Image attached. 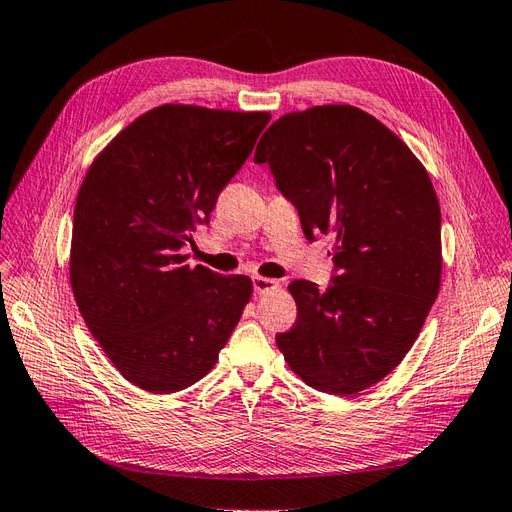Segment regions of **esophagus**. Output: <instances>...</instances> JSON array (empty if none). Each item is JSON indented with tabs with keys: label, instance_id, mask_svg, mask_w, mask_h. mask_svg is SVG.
Masks as SVG:
<instances>
[{
	"label": "esophagus",
	"instance_id": "34e87169",
	"mask_svg": "<svg viewBox=\"0 0 512 512\" xmlns=\"http://www.w3.org/2000/svg\"><path fill=\"white\" fill-rule=\"evenodd\" d=\"M252 286H254L256 295H265V293H269V290L278 288L280 282L271 280V278H260V275H256V278H252Z\"/></svg>",
	"mask_w": 512,
	"mask_h": 512
}]
</instances>
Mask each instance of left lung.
Returning <instances> with one entry per match:
<instances>
[{
  "instance_id": "left-lung-1",
  "label": "left lung",
  "mask_w": 512,
  "mask_h": 512,
  "mask_svg": "<svg viewBox=\"0 0 512 512\" xmlns=\"http://www.w3.org/2000/svg\"><path fill=\"white\" fill-rule=\"evenodd\" d=\"M308 241L329 234L334 275L288 286L297 321L275 336L310 388L336 396L379 383L416 342L441 280V213L407 144L353 105L275 120L256 146Z\"/></svg>"
}]
</instances>
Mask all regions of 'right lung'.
Segmentation results:
<instances>
[{"instance_id": "obj_1", "label": "right lung", "mask_w": 512, "mask_h": 512, "mask_svg": "<svg viewBox=\"0 0 512 512\" xmlns=\"http://www.w3.org/2000/svg\"><path fill=\"white\" fill-rule=\"evenodd\" d=\"M269 120L155 107L109 142L81 183L73 295L94 340L137 388L170 394L200 381L252 297L247 275L189 267L183 252Z\"/></svg>"}]
</instances>
